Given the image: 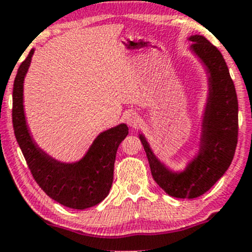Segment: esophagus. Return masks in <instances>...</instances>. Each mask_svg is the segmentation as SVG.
I'll use <instances>...</instances> for the list:
<instances>
[{
    "label": "esophagus",
    "mask_w": 252,
    "mask_h": 252,
    "mask_svg": "<svg viewBox=\"0 0 252 252\" xmlns=\"http://www.w3.org/2000/svg\"><path fill=\"white\" fill-rule=\"evenodd\" d=\"M140 121H141L140 116H139L135 111H130L126 113V122L129 126H131V128H136V126L140 124Z\"/></svg>",
    "instance_id": "obj_1"
}]
</instances>
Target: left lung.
I'll list each match as a JSON object with an SVG mask.
<instances>
[{"mask_svg": "<svg viewBox=\"0 0 252 252\" xmlns=\"http://www.w3.org/2000/svg\"><path fill=\"white\" fill-rule=\"evenodd\" d=\"M189 40L192 42L190 50L204 63L208 74V97L196 157L183 172H172L139 134L155 182L178 199H195L208 191L229 168L238 144V97L227 63L206 37L192 35Z\"/></svg>", "mask_w": 252, "mask_h": 252, "instance_id": "1", "label": "left lung"}]
</instances>
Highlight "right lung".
I'll list each match as a JSON object with an SVG mask.
<instances>
[{"label": "right lung", "instance_id": "right-lung-1", "mask_svg": "<svg viewBox=\"0 0 252 252\" xmlns=\"http://www.w3.org/2000/svg\"><path fill=\"white\" fill-rule=\"evenodd\" d=\"M32 55L34 50L19 65L14 79L12 121L18 145L35 182L51 199L74 210L93 207L110 194L117 150L128 135V126L119 124L102 131L85 156L74 163H64L48 156L32 140L23 106V84Z\"/></svg>", "mask_w": 252, "mask_h": 252}]
</instances>
